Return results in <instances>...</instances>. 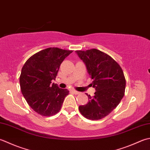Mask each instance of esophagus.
Instances as JSON below:
<instances>
[{
  "mask_svg": "<svg viewBox=\"0 0 150 150\" xmlns=\"http://www.w3.org/2000/svg\"><path fill=\"white\" fill-rule=\"evenodd\" d=\"M72 92L73 93L76 94H78L79 93V92H78V91H75V90H72Z\"/></svg>",
  "mask_w": 150,
  "mask_h": 150,
  "instance_id": "34e87169",
  "label": "esophagus"
}]
</instances>
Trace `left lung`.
<instances>
[{
  "mask_svg": "<svg viewBox=\"0 0 150 150\" xmlns=\"http://www.w3.org/2000/svg\"><path fill=\"white\" fill-rule=\"evenodd\" d=\"M76 52L86 65L93 79L91 85L96 89L93 96H88L87 104L79 106V111L87 119L100 120L117 108L124 97V72L113 58L96 48Z\"/></svg>",
  "mask_w": 150,
  "mask_h": 150,
  "instance_id": "8db88e82",
  "label": "left lung"
}]
</instances>
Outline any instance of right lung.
<instances>
[{"label": "right lung", "mask_w": 150, "mask_h": 150, "mask_svg": "<svg viewBox=\"0 0 150 150\" xmlns=\"http://www.w3.org/2000/svg\"><path fill=\"white\" fill-rule=\"evenodd\" d=\"M72 50L50 47L33 54L23 65L19 78L21 90L33 111L50 117L60 111L69 91L53 83L61 64Z\"/></svg>", "instance_id": "right-lung-1"}]
</instances>
